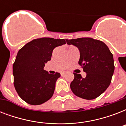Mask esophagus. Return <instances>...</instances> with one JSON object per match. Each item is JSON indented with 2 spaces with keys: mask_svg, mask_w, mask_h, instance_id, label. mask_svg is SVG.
<instances>
[{
  "mask_svg": "<svg viewBox=\"0 0 126 126\" xmlns=\"http://www.w3.org/2000/svg\"><path fill=\"white\" fill-rule=\"evenodd\" d=\"M65 74H66V72H65V71H64V72H62V73H61V75L62 76V77H63V76H64Z\"/></svg>",
  "mask_w": 126,
  "mask_h": 126,
  "instance_id": "obj_1",
  "label": "esophagus"
}]
</instances>
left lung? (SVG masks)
I'll list each match as a JSON object with an SVG mask.
<instances>
[{
    "label": "left lung",
    "instance_id": "8db88e82",
    "mask_svg": "<svg viewBox=\"0 0 126 126\" xmlns=\"http://www.w3.org/2000/svg\"><path fill=\"white\" fill-rule=\"evenodd\" d=\"M69 45L78 47L79 65L86 77L74 73L70 87L75 95L85 99H94L109 86L114 71L113 55L105 44L92 38L66 40Z\"/></svg>",
    "mask_w": 126,
    "mask_h": 126
}]
</instances>
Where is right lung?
I'll use <instances>...</instances> for the list:
<instances>
[{
  "mask_svg": "<svg viewBox=\"0 0 126 126\" xmlns=\"http://www.w3.org/2000/svg\"><path fill=\"white\" fill-rule=\"evenodd\" d=\"M65 44L64 39L37 38L19 50L13 65L14 84L19 96L27 103L38 105L52 97L61 75L49 74L44 67L51 60L53 49Z\"/></svg>",
  "mask_w": 126,
  "mask_h": 126,
  "instance_id": "obj_1",
  "label": "right lung"
}]
</instances>
